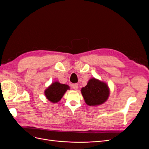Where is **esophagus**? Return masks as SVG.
<instances>
[{"label": "esophagus", "mask_w": 149, "mask_h": 149, "mask_svg": "<svg viewBox=\"0 0 149 149\" xmlns=\"http://www.w3.org/2000/svg\"><path fill=\"white\" fill-rule=\"evenodd\" d=\"M72 87H73V88L74 90H77L78 88V84L77 83L73 84V86H72Z\"/></svg>", "instance_id": "1"}]
</instances>
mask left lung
Wrapping results in <instances>:
<instances>
[{
	"instance_id": "8db88e82",
	"label": "left lung",
	"mask_w": 149,
	"mask_h": 149,
	"mask_svg": "<svg viewBox=\"0 0 149 149\" xmlns=\"http://www.w3.org/2000/svg\"><path fill=\"white\" fill-rule=\"evenodd\" d=\"M84 100L88 106H96L104 103L109 98L110 89L107 83L92 78L81 89Z\"/></svg>"
}]
</instances>
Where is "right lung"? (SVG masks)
I'll return each mask as SVG.
<instances>
[{"instance_id":"right-lung-1","label":"right lung","mask_w":149,"mask_h":149,"mask_svg":"<svg viewBox=\"0 0 149 149\" xmlns=\"http://www.w3.org/2000/svg\"><path fill=\"white\" fill-rule=\"evenodd\" d=\"M68 89H70L68 85L61 84L56 81L45 90V95L49 101L57 103L61 100Z\"/></svg>"}]
</instances>
